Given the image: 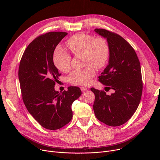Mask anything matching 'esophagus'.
Wrapping results in <instances>:
<instances>
[{"label":"esophagus","mask_w":160,"mask_h":160,"mask_svg":"<svg viewBox=\"0 0 160 160\" xmlns=\"http://www.w3.org/2000/svg\"><path fill=\"white\" fill-rule=\"evenodd\" d=\"M80 89H81V91H85L86 90H87V89H88V88H87L86 87H83V86H82V87H81V88H80Z\"/></svg>","instance_id":"34e87169"}]
</instances>
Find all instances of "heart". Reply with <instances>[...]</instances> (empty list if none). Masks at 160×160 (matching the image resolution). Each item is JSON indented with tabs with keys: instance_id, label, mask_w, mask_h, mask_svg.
I'll use <instances>...</instances> for the list:
<instances>
[{
	"instance_id": "1",
	"label": "heart",
	"mask_w": 160,
	"mask_h": 160,
	"mask_svg": "<svg viewBox=\"0 0 160 160\" xmlns=\"http://www.w3.org/2000/svg\"><path fill=\"white\" fill-rule=\"evenodd\" d=\"M66 45L74 55L83 54V63L88 65L82 69L73 71L68 77L74 85H88L95 76V70L103 67L110 55V46L103 37L94 38L88 33H77L66 41ZM53 62L56 68L63 72L71 69V56L61 47H57L53 54Z\"/></svg>"
}]
</instances>
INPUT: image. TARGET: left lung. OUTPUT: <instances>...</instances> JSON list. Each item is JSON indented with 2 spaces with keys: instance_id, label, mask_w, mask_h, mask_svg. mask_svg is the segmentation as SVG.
Listing matches in <instances>:
<instances>
[{
  "instance_id": "8db88e82",
  "label": "left lung",
  "mask_w": 160,
  "mask_h": 160,
  "mask_svg": "<svg viewBox=\"0 0 160 160\" xmlns=\"http://www.w3.org/2000/svg\"><path fill=\"white\" fill-rule=\"evenodd\" d=\"M95 31L107 39L110 46L109 64L98 77L106 86L105 91L91 88L95 98L93 110L97 118L111 127H119L127 122L136 111L142 91L141 65L133 47L119 34L96 28Z\"/></svg>"
}]
</instances>
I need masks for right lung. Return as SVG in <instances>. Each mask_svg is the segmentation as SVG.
I'll list each match as a JSON object with an SVG mask.
<instances>
[{"instance_id":"1","label":"right lung","mask_w":160,"mask_h":160,"mask_svg":"<svg viewBox=\"0 0 160 160\" xmlns=\"http://www.w3.org/2000/svg\"><path fill=\"white\" fill-rule=\"evenodd\" d=\"M67 35V32H50L37 37L24 50L19 67L24 104L33 118L48 130L60 129L71 121L72 104L82 94L76 86L62 93L54 89L61 74L54 64L53 54Z\"/></svg>"}]
</instances>
